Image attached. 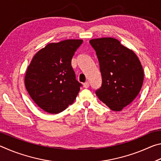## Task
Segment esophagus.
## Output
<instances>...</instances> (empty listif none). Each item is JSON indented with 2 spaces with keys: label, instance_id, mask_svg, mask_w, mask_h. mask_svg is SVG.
<instances>
[{
  "label": "esophagus",
  "instance_id": "1",
  "mask_svg": "<svg viewBox=\"0 0 161 161\" xmlns=\"http://www.w3.org/2000/svg\"><path fill=\"white\" fill-rule=\"evenodd\" d=\"M83 86L84 87V88H89V83L88 82V81H86V82H85V83H84L83 84Z\"/></svg>",
  "mask_w": 161,
  "mask_h": 161
}]
</instances>
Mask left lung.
<instances>
[{
    "instance_id": "1",
    "label": "left lung",
    "mask_w": 161,
    "mask_h": 161,
    "mask_svg": "<svg viewBox=\"0 0 161 161\" xmlns=\"http://www.w3.org/2000/svg\"><path fill=\"white\" fill-rule=\"evenodd\" d=\"M89 43L96 52L102 78V86L95 93L111 110L121 111L142 87L143 70L139 59L114 38L93 39Z\"/></svg>"
}]
</instances>
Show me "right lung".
I'll list each match as a JSON object with an SVG mask.
<instances>
[{"instance_id": "add662e5", "label": "right lung", "mask_w": 161, "mask_h": 161, "mask_svg": "<svg viewBox=\"0 0 161 161\" xmlns=\"http://www.w3.org/2000/svg\"><path fill=\"white\" fill-rule=\"evenodd\" d=\"M81 40L50 43L33 57L25 84L35 103L50 114H58L74 102L81 84L76 80L71 62Z\"/></svg>"}]
</instances>
